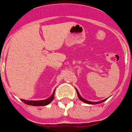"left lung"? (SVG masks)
<instances>
[{"label": "left lung", "instance_id": "obj_1", "mask_svg": "<svg viewBox=\"0 0 132 132\" xmlns=\"http://www.w3.org/2000/svg\"><path fill=\"white\" fill-rule=\"evenodd\" d=\"M76 90H77V96H78V98L80 99L81 101L84 103H88V104H91V105H96V104H99V103H101L103 102H104L105 101H106V99H104V100H103V101H98V102H92V101H87V100H85L84 98H83L81 96L80 94L79 93V91L76 88Z\"/></svg>", "mask_w": 132, "mask_h": 132}]
</instances>
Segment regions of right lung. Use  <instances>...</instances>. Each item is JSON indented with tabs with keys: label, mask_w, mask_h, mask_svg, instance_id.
I'll return each instance as SVG.
<instances>
[{
	"label": "right lung",
	"mask_w": 132,
	"mask_h": 132,
	"mask_svg": "<svg viewBox=\"0 0 132 132\" xmlns=\"http://www.w3.org/2000/svg\"><path fill=\"white\" fill-rule=\"evenodd\" d=\"M55 90L53 93L52 94L51 96L45 100H41V101H28V100H24V99H21V101L24 103L25 104L29 105H33V106H44L47 105L49 103H51L52 101L54 98L55 96Z\"/></svg>",
	"instance_id": "add662e5"
}]
</instances>
